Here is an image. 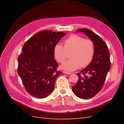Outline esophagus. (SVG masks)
<instances>
[{
	"label": "esophagus",
	"mask_w": 124,
	"mask_h": 124,
	"mask_svg": "<svg viewBox=\"0 0 124 124\" xmlns=\"http://www.w3.org/2000/svg\"><path fill=\"white\" fill-rule=\"evenodd\" d=\"M63 73H64V74H68V75L71 74V72H67V71H63Z\"/></svg>",
	"instance_id": "esophagus-1"
}]
</instances>
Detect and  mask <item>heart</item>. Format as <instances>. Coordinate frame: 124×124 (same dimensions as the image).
Masks as SVG:
<instances>
[{"instance_id": "obj_1", "label": "heart", "mask_w": 124, "mask_h": 124, "mask_svg": "<svg viewBox=\"0 0 124 124\" xmlns=\"http://www.w3.org/2000/svg\"><path fill=\"white\" fill-rule=\"evenodd\" d=\"M72 50L71 59L61 65V68L69 71H74L81 66L85 67L92 62L94 54V45L90 40H85L79 36L72 35L64 41V46L57 44L54 54L58 62L63 63L67 57V51Z\"/></svg>"}]
</instances>
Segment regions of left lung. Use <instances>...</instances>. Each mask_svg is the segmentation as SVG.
<instances>
[{"instance_id": "obj_1", "label": "left lung", "mask_w": 124, "mask_h": 124, "mask_svg": "<svg viewBox=\"0 0 124 124\" xmlns=\"http://www.w3.org/2000/svg\"><path fill=\"white\" fill-rule=\"evenodd\" d=\"M76 32L85 34L94 45V54L92 62L80 71L83 76L77 73L79 79L72 87L74 94L78 97L89 99L100 92L106 80L110 68L109 52L106 43L93 31L84 28Z\"/></svg>"}]
</instances>
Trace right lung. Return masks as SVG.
Returning a JSON list of instances; mask_svg holds the SVG:
<instances>
[{
	"instance_id": "1",
	"label": "right lung",
	"mask_w": 124,
	"mask_h": 124,
	"mask_svg": "<svg viewBox=\"0 0 124 124\" xmlns=\"http://www.w3.org/2000/svg\"><path fill=\"white\" fill-rule=\"evenodd\" d=\"M66 35L62 32L43 31L26 42L18 58L17 73L28 93L43 99L53 92L55 81L61 74L57 71L54 48Z\"/></svg>"
}]
</instances>
